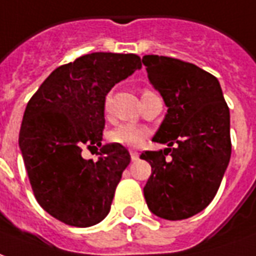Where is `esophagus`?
Segmentation results:
<instances>
[{
	"label": "esophagus",
	"mask_w": 256,
	"mask_h": 256,
	"mask_svg": "<svg viewBox=\"0 0 256 256\" xmlns=\"http://www.w3.org/2000/svg\"><path fill=\"white\" fill-rule=\"evenodd\" d=\"M130 157H132V160H137L138 158V152L137 150H130Z\"/></svg>",
	"instance_id": "34e87169"
}]
</instances>
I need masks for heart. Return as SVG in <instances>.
<instances>
[{"label":"heart","mask_w":256,"mask_h":256,"mask_svg":"<svg viewBox=\"0 0 256 256\" xmlns=\"http://www.w3.org/2000/svg\"><path fill=\"white\" fill-rule=\"evenodd\" d=\"M144 94H152V92L145 90ZM107 106H108V100L106 102V108H107ZM145 137H146L145 128L136 126V124H130V123L120 124L116 128H114L112 132L108 134V140L111 142L128 148L138 146L142 142Z\"/></svg>","instance_id":"obj_1"}]
</instances>
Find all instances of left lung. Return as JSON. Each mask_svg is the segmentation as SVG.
<instances>
[{
  "mask_svg": "<svg viewBox=\"0 0 256 256\" xmlns=\"http://www.w3.org/2000/svg\"><path fill=\"white\" fill-rule=\"evenodd\" d=\"M142 64L168 108L152 138L168 148L140 156L152 166L144 196L157 217L188 218L213 200L226 171L229 108L218 80L198 66L158 56H145Z\"/></svg>",
  "mask_w": 256,
  "mask_h": 256,
  "instance_id": "left-lung-1",
  "label": "left lung"
}]
</instances>
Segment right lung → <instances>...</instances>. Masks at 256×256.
Segmentation results:
<instances>
[{"mask_svg": "<svg viewBox=\"0 0 256 256\" xmlns=\"http://www.w3.org/2000/svg\"><path fill=\"white\" fill-rule=\"evenodd\" d=\"M141 68L136 54H86L56 68L28 102L18 146L35 198L54 218L86 228L108 214L130 153L102 145L106 96ZM84 144L100 148L98 162L82 158Z\"/></svg>", "mask_w": 256, "mask_h": 256, "instance_id": "obj_1", "label": "right lung"}]
</instances>
